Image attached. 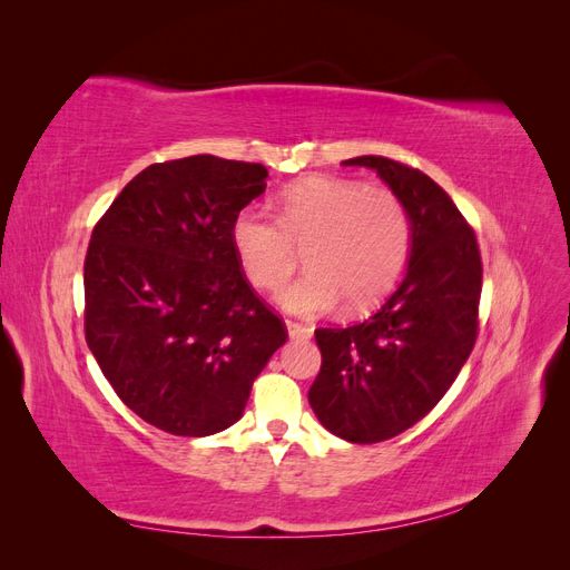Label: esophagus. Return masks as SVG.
<instances>
[{
  "label": "esophagus",
  "instance_id": "obj_1",
  "mask_svg": "<svg viewBox=\"0 0 570 570\" xmlns=\"http://www.w3.org/2000/svg\"><path fill=\"white\" fill-rule=\"evenodd\" d=\"M285 327H287L289 340H308V337H312V327H308V325H302V323H295V321H285Z\"/></svg>",
  "mask_w": 570,
  "mask_h": 570
}]
</instances>
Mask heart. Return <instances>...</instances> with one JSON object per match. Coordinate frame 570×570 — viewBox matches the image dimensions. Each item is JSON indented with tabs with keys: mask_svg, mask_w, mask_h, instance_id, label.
<instances>
[{
	"mask_svg": "<svg viewBox=\"0 0 570 570\" xmlns=\"http://www.w3.org/2000/svg\"><path fill=\"white\" fill-rule=\"evenodd\" d=\"M230 243L245 278L258 289H278L297 268V249L306 247L308 273L275 297L285 312L321 316L342 299L350 312H366L400 281L411 220L390 189L308 178L283 195L278 218L254 206L239 212Z\"/></svg>",
	"mask_w": 570,
	"mask_h": 570,
	"instance_id": "heart-1",
	"label": "heart"
}]
</instances>
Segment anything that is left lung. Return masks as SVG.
<instances>
[{
    "instance_id": "obj_1",
    "label": "left lung",
    "mask_w": 570,
    "mask_h": 570,
    "mask_svg": "<svg viewBox=\"0 0 570 570\" xmlns=\"http://www.w3.org/2000/svg\"><path fill=\"white\" fill-rule=\"evenodd\" d=\"M402 199L411 220L404 281L364 323L318 327L321 373L308 390L333 435L373 444L404 433L452 387L478 333L482 264L475 233L425 174L385 157H356Z\"/></svg>"
}]
</instances>
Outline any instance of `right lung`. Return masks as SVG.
<instances>
[{
    "mask_svg": "<svg viewBox=\"0 0 570 570\" xmlns=\"http://www.w3.org/2000/svg\"><path fill=\"white\" fill-rule=\"evenodd\" d=\"M266 178L262 164L214 154L151 164L92 230L88 347L120 402L164 433L206 438L237 423L287 340L230 243Z\"/></svg>",
    "mask_w": 570,
    "mask_h": 570,
    "instance_id": "add662e5",
    "label": "right lung"
}]
</instances>
